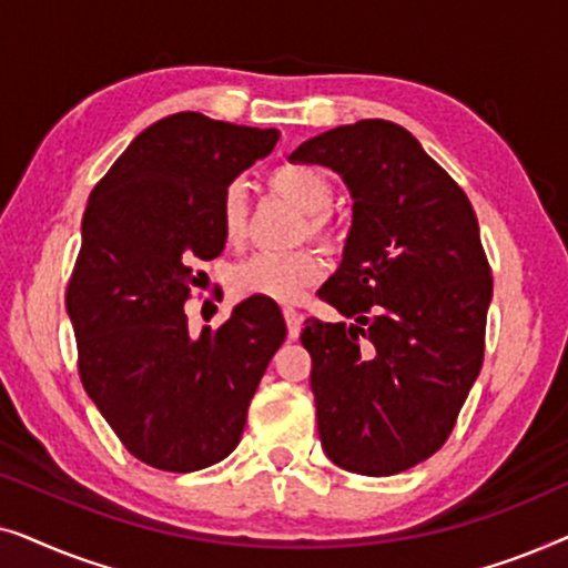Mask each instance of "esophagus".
Instances as JSON below:
<instances>
[{
  "label": "esophagus",
  "instance_id": "34e87169",
  "mask_svg": "<svg viewBox=\"0 0 568 568\" xmlns=\"http://www.w3.org/2000/svg\"><path fill=\"white\" fill-rule=\"evenodd\" d=\"M284 321H286V333H290V338H297L302 328V315L294 307H284Z\"/></svg>",
  "mask_w": 568,
  "mask_h": 568
}]
</instances>
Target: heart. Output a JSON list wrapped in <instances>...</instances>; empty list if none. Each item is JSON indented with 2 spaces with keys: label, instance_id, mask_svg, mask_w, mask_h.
Listing matches in <instances>:
<instances>
[{
  "label": "heart",
  "instance_id": "1",
  "mask_svg": "<svg viewBox=\"0 0 568 568\" xmlns=\"http://www.w3.org/2000/svg\"><path fill=\"white\" fill-rule=\"evenodd\" d=\"M268 185L282 196L292 199L307 214L305 235L328 240L333 201V183L323 170L310 165H282L268 178ZM220 227L230 245H240L247 232V196L240 183H232L220 201ZM323 274V261L315 251L274 253L263 251L240 263L232 284L240 294L266 297L274 302H297L310 284Z\"/></svg>",
  "mask_w": 568,
  "mask_h": 568
}]
</instances>
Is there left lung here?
I'll list each match as a JSON object with an SVG mask.
<instances>
[{"instance_id": "1", "label": "left lung", "mask_w": 568, "mask_h": 568, "mask_svg": "<svg viewBox=\"0 0 568 568\" xmlns=\"http://www.w3.org/2000/svg\"><path fill=\"white\" fill-rule=\"evenodd\" d=\"M354 199L344 261L317 292L354 317L305 321L317 434L338 468L408 470L445 445L484 364L494 278L468 196L398 123L367 119L307 139Z\"/></svg>"}]
</instances>
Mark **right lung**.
<instances>
[{"mask_svg":"<svg viewBox=\"0 0 568 568\" xmlns=\"http://www.w3.org/2000/svg\"><path fill=\"white\" fill-rule=\"evenodd\" d=\"M276 129L185 111L144 129L92 189L67 286L80 379L115 437L158 470L191 473L237 447L286 325L251 297L220 328L189 333L193 261L224 251L220 201L266 158Z\"/></svg>","mask_w":568,"mask_h":568,"instance_id":"add662e5","label":"right lung"}]
</instances>
